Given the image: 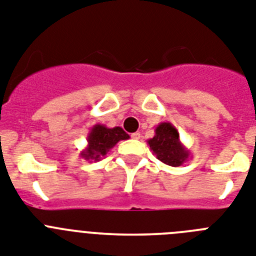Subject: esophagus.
I'll list each match as a JSON object with an SVG mask.
<instances>
[{"mask_svg": "<svg viewBox=\"0 0 256 256\" xmlns=\"http://www.w3.org/2000/svg\"><path fill=\"white\" fill-rule=\"evenodd\" d=\"M140 136H142L140 132H132V138L135 139V140H138V139H140Z\"/></svg>", "mask_w": 256, "mask_h": 256, "instance_id": "1", "label": "esophagus"}]
</instances>
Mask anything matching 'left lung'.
I'll use <instances>...</instances> for the list:
<instances>
[{
    "mask_svg": "<svg viewBox=\"0 0 256 256\" xmlns=\"http://www.w3.org/2000/svg\"><path fill=\"white\" fill-rule=\"evenodd\" d=\"M152 154L169 166H181L191 154L180 140V132L170 122H161L154 128V136L147 140Z\"/></svg>",
    "mask_w": 256,
    "mask_h": 256,
    "instance_id": "1",
    "label": "left lung"
}]
</instances>
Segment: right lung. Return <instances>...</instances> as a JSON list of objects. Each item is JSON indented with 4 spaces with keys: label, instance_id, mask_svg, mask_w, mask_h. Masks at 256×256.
I'll return each mask as SVG.
<instances>
[{
    "label": "right lung",
    "instance_id": "right-lung-1",
    "mask_svg": "<svg viewBox=\"0 0 256 256\" xmlns=\"http://www.w3.org/2000/svg\"><path fill=\"white\" fill-rule=\"evenodd\" d=\"M128 138V134H126L120 126L106 128L105 124H96L88 132L87 147L80 151V158L90 162L100 161L118 142L126 140Z\"/></svg>",
    "mask_w": 256,
    "mask_h": 256
}]
</instances>
